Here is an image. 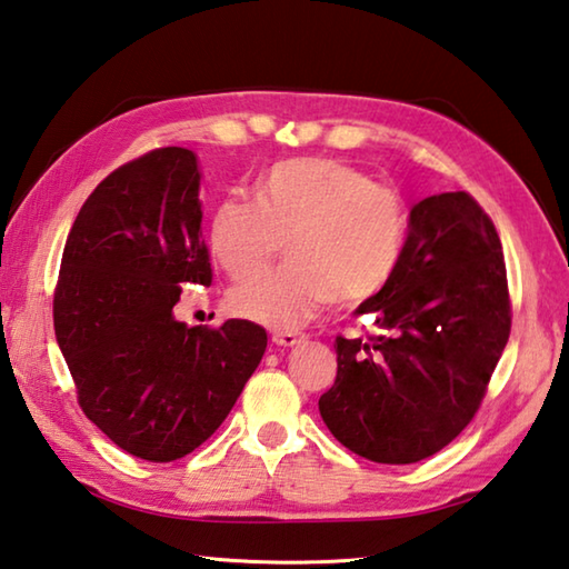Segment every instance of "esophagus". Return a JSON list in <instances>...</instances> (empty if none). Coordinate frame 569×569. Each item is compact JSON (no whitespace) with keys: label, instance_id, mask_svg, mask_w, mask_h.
<instances>
[{"label":"esophagus","instance_id":"obj_1","mask_svg":"<svg viewBox=\"0 0 569 569\" xmlns=\"http://www.w3.org/2000/svg\"><path fill=\"white\" fill-rule=\"evenodd\" d=\"M272 341L277 347H299L305 341V335H299V331H274Z\"/></svg>","mask_w":569,"mask_h":569}]
</instances>
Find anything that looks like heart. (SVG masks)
Returning a JSON list of instances; mask_svg holds the SVG:
<instances>
[{
    "label": "heart",
    "mask_w": 569,
    "mask_h": 569,
    "mask_svg": "<svg viewBox=\"0 0 569 569\" xmlns=\"http://www.w3.org/2000/svg\"><path fill=\"white\" fill-rule=\"evenodd\" d=\"M406 210L393 190L331 158H295L257 180L254 202L224 200L208 228L216 262L248 280L280 252L277 270L232 289L230 307L270 329H297L325 309L377 295L399 262Z\"/></svg>",
    "instance_id": "1"
}]
</instances>
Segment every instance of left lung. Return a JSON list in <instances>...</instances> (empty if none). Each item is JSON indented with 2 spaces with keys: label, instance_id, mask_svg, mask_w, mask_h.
Here are the masks:
<instances>
[{
  "label": "left lung",
  "instance_id": "obj_1",
  "mask_svg": "<svg viewBox=\"0 0 569 569\" xmlns=\"http://www.w3.org/2000/svg\"><path fill=\"white\" fill-rule=\"evenodd\" d=\"M353 315L381 335L337 337L327 428L373 463L438 453L476 416L510 337L506 260L478 202L463 190L416 202L391 277Z\"/></svg>",
  "mask_w": 569,
  "mask_h": 569
}]
</instances>
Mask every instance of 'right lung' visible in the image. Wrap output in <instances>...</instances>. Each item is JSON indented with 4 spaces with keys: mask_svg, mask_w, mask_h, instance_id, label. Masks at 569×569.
I'll list each match as a JSON object with an SVG mask.
<instances>
[{
    "mask_svg": "<svg viewBox=\"0 0 569 569\" xmlns=\"http://www.w3.org/2000/svg\"><path fill=\"white\" fill-rule=\"evenodd\" d=\"M188 148H158L101 180L61 257L53 331L89 421L136 458L170 463L218 431L267 349L248 319L188 327L180 284L212 282Z\"/></svg>",
    "mask_w": 569,
    "mask_h": 569,
    "instance_id": "right-lung-1",
    "label": "right lung"
}]
</instances>
